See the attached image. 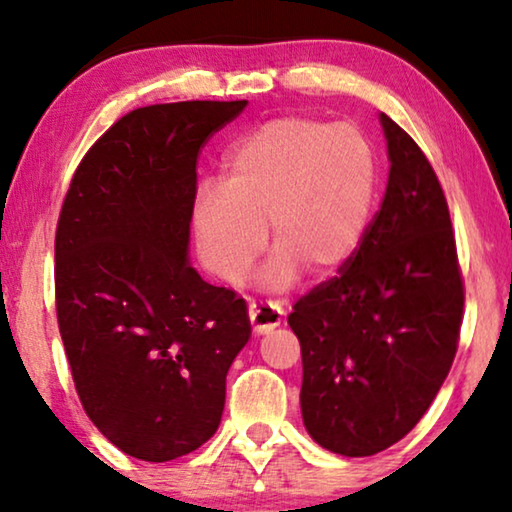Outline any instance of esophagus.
Listing matches in <instances>:
<instances>
[{"instance_id": "34e87169", "label": "esophagus", "mask_w": 512, "mask_h": 512, "mask_svg": "<svg viewBox=\"0 0 512 512\" xmlns=\"http://www.w3.org/2000/svg\"><path fill=\"white\" fill-rule=\"evenodd\" d=\"M284 310L279 303H251L249 305V321L254 326V333L263 335L270 333L272 328L282 324Z\"/></svg>"}]
</instances>
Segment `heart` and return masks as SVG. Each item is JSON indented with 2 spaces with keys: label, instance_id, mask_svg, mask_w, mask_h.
<instances>
[{
  "label": "heart",
  "instance_id": "heart-1",
  "mask_svg": "<svg viewBox=\"0 0 512 512\" xmlns=\"http://www.w3.org/2000/svg\"><path fill=\"white\" fill-rule=\"evenodd\" d=\"M377 184L370 139L352 123L279 116L237 139L223 184L195 195L193 235L205 268L240 284L265 247L277 251L261 282L286 289L300 268L331 275L366 235Z\"/></svg>",
  "mask_w": 512,
  "mask_h": 512
}]
</instances>
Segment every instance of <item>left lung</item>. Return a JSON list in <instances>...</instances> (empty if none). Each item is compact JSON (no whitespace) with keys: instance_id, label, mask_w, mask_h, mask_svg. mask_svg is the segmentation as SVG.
Wrapping results in <instances>:
<instances>
[{"instance_id":"left-lung-1","label":"left lung","mask_w":512,"mask_h":512,"mask_svg":"<svg viewBox=\"0 0 512 512\" xmlns=\"http://www.w3.org/2000/svg\"><path fill=\"white\" fill-rule=\"evenodd\" d=\"M380 123L391 163L380 212L338 275L289 314L305 429L342 457H370L412 431L450 373L464 317L440 181L401 125Z\"/></svg>"}]
</instances>
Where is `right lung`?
<instances>
[{"label":"right lung","mask_w":512,"mask_h":512,"mask_svg":"<svg viewBox=\"0 0 512 512\" xmlns=\"http://www.w3.org/2000/svg\"><path fill=\"white\" fill-rule=\"evenodd\" d=\"M247 100L151 104L76 167L55 230V310L76 394L100 433L142 461L219 429L247 303L188 263L198 153Z\"/></svg>","instance_id":"1"}]
</instances>
